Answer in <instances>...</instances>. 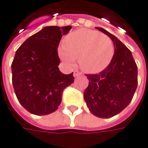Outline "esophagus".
I'll list each match as a JSON object with an SVG mask.
<instances>
[{
	"label": "esophagus",
	"instance_id": "esophagus-1",
	"mask_svg": "<svg viewBox=\"0 0 148 148\" xmlns=\"http://www.w3.org/2000/svg\"><path fill=\"white\" fill-rule=\"evenodd\" d=\"M81 73L80 72H79V71H77V70H75L74 72V77H79V76H80Z\"/></svg>",
	"mask_w": 148,
	"mask_h": 148
}]
</instances>
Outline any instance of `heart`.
Returning a JSON list of instances; mask_svg holds the SVG:
<instances>
[{
    "mask_svg": "<svg viewBox=\"0 0 148 148\" xmlns=\"http://www.w3.org/2000/svg\"><path fill=\"white\" fill-rule=\"evenodd\" d=\"M114 54L112 40L92 29H80L66 36L59 49L61 60L69 66L78 59L79 67L88 73H97L109 64Z\"/></svg>",
    "mask_w": 148,
    "mask_h": 148,
    "instance_id": "b5f03b06",
    "label": "heart"
}]
</instances>
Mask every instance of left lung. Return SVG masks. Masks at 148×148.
Returning a JSON list of instances; mask_svg holds the SVG:
<instances>
[{
    "instance_id": "1",
    "label": "left lung",
    "mask_w": 148,
    "mask_h": 148,
    "mask_svg": "<svg viewBox=\"0 0 148 148\" xmlns=\"http://www.w3.org/2000/svg\"><path fill=\"white\" fill-rule=\"evenodd\" d=\"M96 29L112 40L114 55L99 74H86L88 86L84 97L91 113L109 119L122 112L132 101L138 86V66L131 51L116 36L103 28Z\"/></svg>"
}]
</instances>
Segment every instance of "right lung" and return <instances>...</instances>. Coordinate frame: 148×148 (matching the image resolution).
<instances>
[{"label": "right lung", "mask_w": 148, "mask_h": 148, "mask_svg": "<svg viewBox=\"0 0 148 148\" xmlns=\"http://www.w3.org/2000/svg\"><path fill=\"white\" fill-rule=\"evenodd\" d=\"M72 26H45L29 37L16 50L11 64L12 84L20 103L35 115L57 110L62 93L73 84V73L59 69L58 46Z\"/></svg>", "instance_id": "obj_1"}]
</instances>
